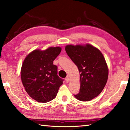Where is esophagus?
Returning a JSON list of instances; mask_svg holds the SVG:
<instances>
[{"instance_id":"1","label":"esophagus","mask_w":130,"mask_h":130,"mask_svg":"<svg viewBox=\"0 0 130 130\" xmlns=\"http://www.w3.org/2000/svg\"><path fill=\"white\" fill-rule=\"evenodd\" d=\"M65 80H66V82H67V83H68V82H69V80H70V79H69V77H66L65 78Z\"/></svg>"}]
</instances>
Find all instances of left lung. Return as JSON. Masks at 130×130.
Returning <instances> with one entry per match:
<instances>
[{"mask_svg":"<svg viewBox=\"0 0 130 130\" xmlns=\"http://www.w3.org/2000/svg\"><path fill=\"white\" fill-rule=\"evenodd\" d=\"M67 55L80 73V87L76 99L87 102L101 93L108 78V68L102 53L90 44L67 45Z\"/></svg>","mask_w":130,"mask_h":130,"instance_id":"1","label":"left lung"}]
</instances>
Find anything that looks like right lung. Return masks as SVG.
<instances>
[{"label": "right lung", "instance_id": "1", "mask_svg": "<svg viewBox=\"0 0 130 130\" xmlns=\"http://www.w3.org/2000/svg\"><path fill=\"white\" fill-rule=\"evenodd\" d=\"M61 50L60 47L35 50L24 59L21 69L22 83L28 95L38 102L54 99L63 84V79L57 75V66L53 64Z\"/></svg>", "mask_w": 130, "mask_h": 130}]
</instances>
